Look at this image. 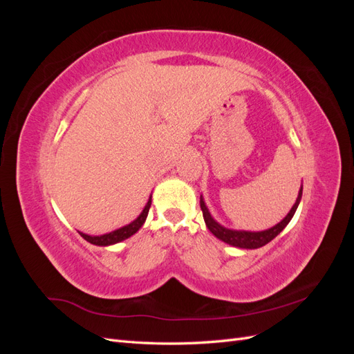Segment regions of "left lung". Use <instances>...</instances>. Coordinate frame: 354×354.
<instances>
[{"instance_id": "8db88e82", "label": "left lung", "mask_w": 354, "mask_h": 354, "mask_svg": "<svg viewBox=\"0 0 354 354\" xmlns=\"http://www.w3.org/2000/svg\"><path fill=\"white\" fill-rule=\"evenodd\" d=\"M301 195H303V187L299 189L298 198L294 203V207L291 208V211L288 212V216L281 223H277L276 226H273L269 230H264V232H242V230L239 232V230H230V229L220 226V224L211 217V214H209L208 208L205 207V202H203L202 196H201V209H202V216H203V220H205L207 227L209 229V232L214 234V236L218 238L223 242L229 243V245L238 246V248L255 250V248H260V246H264L266 243L273 241L277 234H279L286 227V224L294 217L298 203H299V201H301Z\"/></svg>"}]
</instances>
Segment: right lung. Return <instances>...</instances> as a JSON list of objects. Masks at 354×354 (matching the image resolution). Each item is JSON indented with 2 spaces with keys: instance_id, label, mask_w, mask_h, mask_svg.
Returning a JSON list of instances; mask_svg holds the SVG:
<instances>
[{
  "instance_id": "1",
  "label": "right lung",
  "mask_w": 354,
  "mask_h": 354,
  "mask_svg": "<svg viewBox=\"0 0 354 354\" xmlns=\"http://www.w3.org/2000/svg\"><path fill=\"white\" fill-rule=\"evenodd\" d=\"M151 203H152V196H151V199H149V202L146 203V207L142 211L140 216H138L133 223L127 224V226L118 229L115 232L102 234V236H90V234H85V233H81V232H80V234L87 242H90L93 245H99V246H108V245H113V243L121 242V241H124L127 238H130L131 234H134L138 229L143 226V223H145V220L147 217L149 208H151Z\"/></svg>"
}]
</instances>
